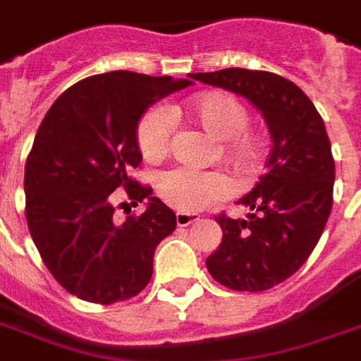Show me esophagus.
<instances>
[{
    "instance_id": "34e87169",
    "label": "esophagus",
    "mask_w": 361,
    "mask_h": 361,
    "mask_svg": "<svg viewBox=\"0 0 361 361\" xmlns=\"http://www.w3.org/2000/svg\"><path fill=\"white\" fill-rule=\"evenodd\" d=\"M195 221H198L197 214H189V212H178L176 214V223H178V226H189Z\"/></svg>"
}]
</instances>
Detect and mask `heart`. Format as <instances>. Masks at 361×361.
Instances as JSON below:
<instances>
[{
    "instance_id": "obj_1",
    "label": "heart",
    "mask_w": 361,
    "mask_h": 361,
    "mask_svg": "<svg viewBox=\"0 0 361 361\" xmlns=\"http://www.w3.org/2000/svg\"><path fill=\"white\" fill-rule=\"evenodd\" d=\"M176 116L198 123L209 136L221 140V157L238 174L251 176L258 170L262 144L249 127V109L232 93L214 90L185 99L172 106ZM172 120L161 109H149L136 125L138 152L146 161H159L169 153ZM228 181L219 172L174 169L159 176L157 192L164 202L180 212H198L228 195Z\"/></svg>"
}]
</instances>
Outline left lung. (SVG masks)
<instances>
[{"label": "left lung", "instance_id": "left-lung-1", "mask_svg": "<svg viewBox=\"0 0 361 361\" xmlns=\"http://www.w3.org/2000/svg\"><path fill=\"white\" fill-rule=\"evenodd\" d=\"M191 78L243 95L268 123V172L238 200L252 212L247 219L215 215L223 241L206 260L226 288L268 290L302 268L330 217L336 163L324 121L294 82L275 73L232 67Z\"/></svg>", "mask_w": 361, "mask_h": 361}]
</instances>
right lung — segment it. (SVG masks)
Listing matches in <instances>:
<instances>
[{
  "label": "right lung",
  "mask_w": 361,
  "mask_h": 361,
  "mask_svg": "<svg viewBox=\"0 0 361 361\" xmlns=\"http://www.w3.org/2000/svg\"><path fill=\"white\" fill-rule=\"evenodd\" d=\"M191 80L112 71L65 90L44 116L25 161V219L42 262L73 296L110 305L144 290L153 255L176 228V214L133 180L142 155L140 116ZM142 216L114 221V190ZM125 204V202H123Z\"/></svg>",
  "instance_id": "1"
}]
</instances>
